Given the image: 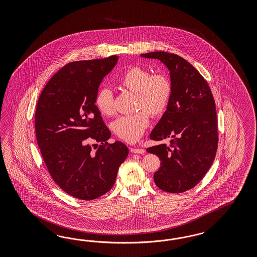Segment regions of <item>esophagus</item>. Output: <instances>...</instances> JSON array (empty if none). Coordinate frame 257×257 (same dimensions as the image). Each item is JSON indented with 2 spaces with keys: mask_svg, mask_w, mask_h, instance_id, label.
Listing matches in <instances>:
<instances>
[{
  "mask_svg": "<svg viewBox=\"0 0 257 257\" xmlns=\"http://www.w3.org/2000/svg\"><path fill=\"white\" fill-rule=\"evenodd\" d=\"M130 151L132 152L133 154H141V155H143V154L145 153V150H144V149L138 148V147L131 148Z\"/></svg>",
  "mask_w": 257,
  "mask_h": 257,
  "instance_id": "obj_1",
  "label": "esophagus"
}]
</instances>
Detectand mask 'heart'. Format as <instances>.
Wrapping results in <instances>:
<instances>
[{
	"label": "heart",
	"mask_w": 257,
	"mask_h": 257,
	"mask_svg": "<svg viewBox=\"0 0 257 257\" xmlns=\"http://www.w3.org/2000/svg\"><path fill=\"white\" fill-rule=\"evenodd\" d=\"M121 88L135 93V109L139 112L117 118L113 131L120 140L133 143L140 140L149 125V114L153 117L162 115L171 100L172 86L165 73L151 71L142 67H131L118 78ZM95 104L101 115L110 117L115 113L114 96L107 87L100 88L95 96Z\"/></svg>",
	"instance_id": "b5f03b06"
}]
</instances>
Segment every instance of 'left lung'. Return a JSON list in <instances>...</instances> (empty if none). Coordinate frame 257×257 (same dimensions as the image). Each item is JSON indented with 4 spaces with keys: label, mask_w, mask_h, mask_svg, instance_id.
Here are the masks:
<instances>
[{
    "label": "left lung",
    "mask_w": 257,
    "mask_h": 257,
    "mask_svg": "<svg viewBox=\"0 0 257 257\" xmlns=\"http://www.w3.org/2000/svg\"><path fill=\"white\" fill-rule=\"evenodd\" d=\"M141 56L158 59L170 70L171 100L150 138L171 141L147 152L161 161L154 174L156 186L166 192L182 193L204 177L215 159L218 141L215 100L204 78L183 57L166 52Z\"/></svg>",
    "instance_id": "obj_1"
}]
</instances>
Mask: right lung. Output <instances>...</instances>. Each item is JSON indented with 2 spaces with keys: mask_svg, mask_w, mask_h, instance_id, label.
Returning <instances> with one entry per match:
<instances>
[{
  "mask_svg": "<svg viewBox=\"0 0 257 257\" xmlns=\"http://www.w3.org/2000/svg\"><path fill=\"white\" fill-rule=\"evenodd\" d=\"M118 56L65 65L47 83L37 104L35 127L47 169L58 187L80 200L90 201L109 191L119 166L128 156L111 137L95 96ZM100 143L95 150L91 142Z\"/></svg>",
  "mask_w": 257,
  "mask_h": 257,
  "instance_id": "right-lung-1",
  "label": "right lung"
}]
</instances>
